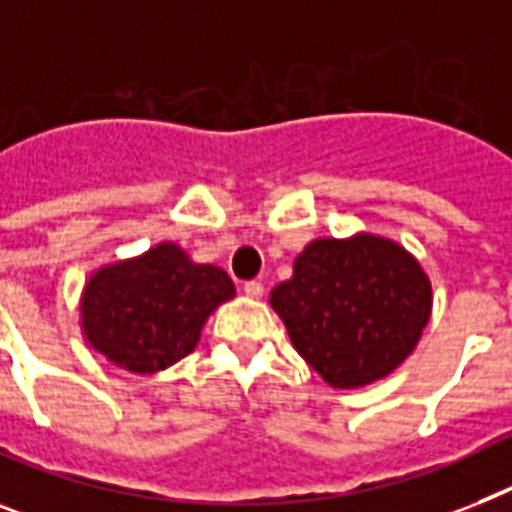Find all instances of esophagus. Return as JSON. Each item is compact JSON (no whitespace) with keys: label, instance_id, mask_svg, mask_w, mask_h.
<instances>
[{"label":"esophagus","instance_id":"esophagus-1","mask_svg":"<svg viewBox=\"0 0 512 512\" xmlns=\"http://www.w3.org/2000/svg\"><path fill=\"white\" fill-rule=\"evenodd\" d=\"M263 283L260 281H249L244 283V296H249V299H260L263 296Z\"/></svg>","mask_w":512,"mask_h":512}]
</instances>
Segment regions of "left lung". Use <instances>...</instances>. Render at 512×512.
<instances>
[{"instance_id": "1", "label": "left lung", "mask_w": 512, "mask_h": 512, "mask_svg": "<svg viewBox=\"0 0 512 512\" xmlns=\"http://www.w3.org/2000/svg\"><path fill=\"white\" fill-rule=\"evenodd\" d=\"M294 349L330 388L372 385L401 367L432 317V281L388 236L312 239L270 291Z\"/></svg>"}]
</instances>
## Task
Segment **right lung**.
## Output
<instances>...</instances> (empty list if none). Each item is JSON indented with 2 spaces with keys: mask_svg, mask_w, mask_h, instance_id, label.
I'll return each instance as SVG.
<instances>
[{
  "mask_svg": "<svg viewBox=\"0 0 512 512\" xmlns=\"http://www.w3.org/2000/svg\"><path fill=\"white\" fill-rule=\"evenodd\" d=\"M234 296L226 270L161 242L90 273L80 296V330L114 367L156 375L195 351L208 317Z\"/></svg>",
  "mask_w": 512,
  "mask_h": 512,
  "instance_id": "right-lung-1",
  "label": "right lung"
}]
</instances>
